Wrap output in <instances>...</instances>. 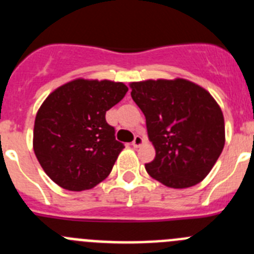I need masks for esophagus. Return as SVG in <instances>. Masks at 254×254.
<instances>
[{
	"mask_svg": "<svg viewBox=\"0 0 254 254\" xmlns=\"http://www.w3.org/2000/svg\"><path fill=\"white\" fill-rule=\"evenodd\" d=\"M143 143V138L141 137V136H136V137H134V140L132 141V146L133 147H140L141 145H142Z\"/></svg>",
	"mask_w": 254,
	"mask_h": 254,
	"instance_id": "34e87169",
	"label": "esophagus"
}]
</instances>
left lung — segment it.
Returning a JSON list of instances; mask_svg holds the SVG:
<instances>
[{
    "label": "left lung",
    "instance_id": "obj_1",
    "mask_svg": "<svg viewBox=\"0 0 254 254\" xmlns=\"http://www.w3.org/2000/svg\"><path fill=\"white\" fill-rule=\"evenodd\" d=\"M131 96L146 118L155 159L150 177L170 188L206 178L225 145L221 108L202 86L186 78L131 82Z\"/></svg>",
    "mask_w": 254,
    "mask_h": 254
}]
</instances>
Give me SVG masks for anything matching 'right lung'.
<instances>
[{
    "label": "right lung",
    "instance_id": "add662e5",
    "mask_svg": "<svg viewBox=\"0 0 254 254\" xmlns=\"http://www.w3.org/2000/svg\"><path fill=\"white\" fill-rule=\"evenodd\" d=\"M127 91L123 82L75 78L47 96L35 116L33 149L56 185L78 192L109 176L125 146L105 113Z\"/></svg>",
    "mask_w": 254,
    "mask_h": 254
}]
</instances>
